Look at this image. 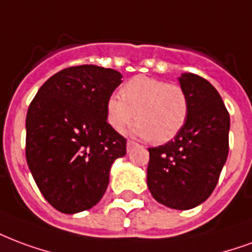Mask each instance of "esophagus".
<instances>
[{"label": "esophagus", "instance_id": "obj_1", "mask_svg": "<svg viewBox=\"0 0 252 252\" xmlns=\"http://www.w3.org/2000/svg\"><path fill=\"white\" fill-rule=\"evenodd\" d=\"M135 145H136V143L133 140H128V141H126V148H128V151L131 150L132 147H135Z\"/></svg>", "mask_w": 252, "mask_h": 252}]
</instances>
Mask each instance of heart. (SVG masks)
<instances>
[{
	"label": "heart",
	"instance_id": "b5f03b06",
	"mask_svg": "<svg viewBox=\"0 0 252 252\" xmlns=\"http://www.w3.org/2000/svg\"><path fill=\"white\" fill-rule=\"evenodd\" d=\"M120 94L107 100V121L115 131H123L136 117L135 135L167 143L183 129L188 119L189 101L179 84L136 76L123 85Z\"/></svg>",
	"mask_w": 252,
	"mask_h": 252
}]
</instances>
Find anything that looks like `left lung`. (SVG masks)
<instances>
[{"mask_svg": "<svg viewBox=\"0 0 252 252\" xmlns=\"http://www.w3.org/2000/svg\"><path fill=\"white\" fill-rule=\"evenodd\" d=\"M189 101L188 119L175 139L150 151L147 184L159 203L189 210L215 189L228 155L230 115L211 84L193 73L179 77Z\"/></svg>", "mask_w": 252, "mask_h": 252, "instance_id": "obj_1", "label": "left lung"}]
</instances>
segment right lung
<instances>
[{"label":"right lung","instance_id":"add662e5","mask_svg":"<svg viewBox=\"0 0 252 252\" xmlns=\"http://www.w3.org/2000/svg\"><path fill=\"white\" fill-rule=\"evenodd\" d=\"M121 73L79 65L53 74L27 113V161L50 206L77 214L96 206L109 171L126 154V140L107 121V100Z\"/></svg>","mask_w":252,"mask_h":252}]
</instances>
